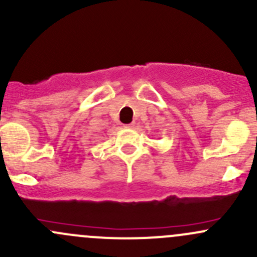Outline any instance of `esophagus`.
Masks as SVG:
<instances>
[{
	"label": "esophagus",
	"mask_w": 257,
	"mask_h": 257,
	"mask_svg": "<svg viewBox=\"0 0 257 257\" xmlns=\"http://www.w3.org/2000/svg\"><path fill=\"white\" fill-rule=\"evenodd\" d=\"M124 126H125V128H134V126H136V123L133 121V123H131V124H125Z\"/></svg>",
	"instance_id": "obj_1"
}]
</instances>
